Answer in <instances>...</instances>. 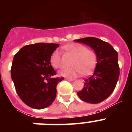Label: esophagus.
Instances as JSON below:
<instances>
[{
    "label": "esophagus",
    "instance_id": "34e87169",
    "mask_svg": "<svg viewBox=\"0 0 132 132\" xmlns=\"http://www.w3.org/2000/svg\"><path fill=\"white\" fill-rule=\"evenodd\" d=\"M65 80H69V81H73V80H74V79H71V78H65Z\"/></svg>",
    "mask_w": 132,
    "mask_h": 132
}]
</instances>
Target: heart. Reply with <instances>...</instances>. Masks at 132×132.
<instances>
[{"label":"heart","instance_id":"heart-1","mask_svg":"<svg viewBox=\"0 0 132 132\" xmlns=\"http://www.w3.org/2000/svg\"><path fill=\"white\" fill-rule=\"evenodd\" d=\"M63 49L74 56L69 69H63L59 71L60 76L65 77H75L79 74L87 75L94 68L96 63V55L93 50H87L85 45L80 44H69L63 47ZM50 63L52 67L58 69L61 66V57L57 50H55L50 57Z\"/></svg>","mask_w":132,"mask_h":132}]
</instances>
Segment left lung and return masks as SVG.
I'll use <instances>...</instances> for the list:
<instances>
[{
	"mask_svg": "<svg viewBox=\"0 0 132 132\" xmlns=\"http://www.w3.org/2000/svg\"><path fill=\"white\" fill-rule=\"evenodd\" d=\"M88 45L96 55V63L93 75L85 80L84 87L77 95L84 102L97 104L113 93L120 75L118 53L108 43L93 37L75 39Z\"/></svg>",
	"mask_w": 132,
	"mask_h": 132,
	"instance_id": "8db88e82",
	"label": "left lung"
}]
</instances>
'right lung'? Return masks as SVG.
<instances>
[{
    "label": "right lung",
    "instance_id": "right-lung-1",
    "mask_svg": "<svg viewBox=\"0 0 132 132\" xmlns=\"http://www.w3.org/2000/svg\"><path fill=\"white\" fill-rule=\"evenodd\" d=\"M59 45L30 44L21 48L14 57L12 79L19 97L31 108H47L55 99L56 87L63 77H53L56 72L50 63V57Z\"/></svg>",
    "mask_w": 132,
    "mask_h": 132
}]
</instances>
